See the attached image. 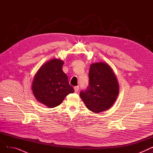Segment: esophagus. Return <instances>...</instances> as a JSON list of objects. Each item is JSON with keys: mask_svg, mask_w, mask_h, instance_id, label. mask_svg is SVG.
<instances>
[{"mask_svg": "<svg viewBox=\"0 0 153 153\" xmlns=\"http://www.w3.org/2000/svg\"><path fill=\"white\" fill-rule=\"evenodd\" d=\"M74 91H75V92H77L78 91H79V86H75L74 87Z\"/></svg>", "mask_w": 153, "mask_h": 153, "instance_id": "obj_1", "label": "esophagus"}]
</instances>
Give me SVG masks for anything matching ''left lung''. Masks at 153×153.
I'll return each mask as SVG.
<instances>
[{
	"instance_id": "1",
	"label": "left lung",
	"mask_w": 153,
	"mask_h": 153,
	"mask_svg": "<svg viewBox=\"0 0 153 153\" xmlns=\"http://www.w3.org/2000/svg\"><path fill=\"white\" fill-rule=\"evenodd\" d=\"M89 84L80 97L87 108L94 113L110 108L119 94V84L115 74L108 64L95 62L90 66Z\"/></svg>"
}]
</instances>
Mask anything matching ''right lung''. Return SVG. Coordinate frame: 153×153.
Returning <instances> with one entry per match:
<instances>
[{"instance_id":"1","label":"right lung","mask_w":153,"mask_h":153,"mask_svg":"<svg viewBox=\"0 0 153 153\" xmlns=\"http://www.w3.org/2000/svg\"><path fill=\"white\" fill-rule=\"evenodd\" d=\"M64 61L59 59L48 61L35 74L31 89L35 99L49 108L58 106L74 90L62 71Z\"/></svg>"}]
</instances>
